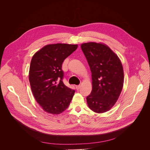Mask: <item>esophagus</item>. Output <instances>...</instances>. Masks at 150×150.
<instances>
[{
  "label": "esophagus",
  "mask_w": 150,
  "mask_h": 150,
  "mask_svg": "<svg viewBox=\"0 0 150 150\" xmlns=\"http://www.w3.org/2000/svg\"><path fill=\"white\" fill-rule=\"evenodd\" d=\"M81 88V85H78V86H76V88L77 90H79Z\"/></svg>",
  "instance_id": "obj_1"
}]
</instances>
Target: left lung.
<instances>
[{"instance_id": "8db88e82", "label": "left lung", "mask_w": 150, "mask_h": 150, "mask_svg": "<svg viewBox=\"0 0 150 150\" xmlns=\"http://www.w3.org/2000/svg\"><path fill=\"white\" fill-rule=\"evenodd\" d=\"M92 74L91 93L86 98L95 112L109 111L119 98L124 83L120 59L106 44L88 42L81 45Z\"/></svg>"}]
</instances>
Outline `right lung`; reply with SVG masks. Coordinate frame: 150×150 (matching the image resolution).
I'll list each match as a JSON object with an SVG mask.
<instances>
[{
  "instance_id": "add662e5",
  "label": "right lung",
  "mask_w": 150,
  "mask_h": 150,
  "mask_svg": "<svg viewBox=\"0 0 150 150\" xmlns=\"http://www.w3.org/2000/svg\"><path fill=\"white\" fill-rule=\"evenodd\" d=\"M77 47V44H49L32 58L29 74L32 92L40 106L50 114L64 111L74 96L75 91L63 83L62 64Z\"/></svg>"
}]
</instances>
